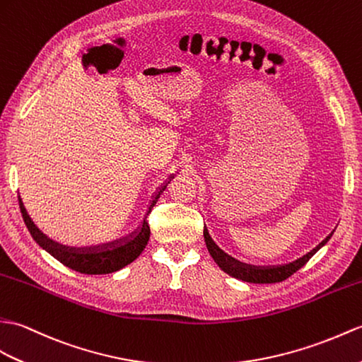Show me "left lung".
<instances>
[{
    "label": "left lung",
    "mask_w": 362,
    "mask_h": 362,
    "mask_svg": "<svg viewBox=\"0 0 362 362\" xmlns=\"http://www.w3.org/2000/svg\"><path fill=\"white\" fill-rule=\"evenodd\" d=\"M204 236H205V243H206V248L209 251V255L214 259V262L219 265L225 273H228L230 276L236 277V279L240 281H245V282H253V284H274V282H282L285 279H288V277L296 273L299 268L304 267L312 256L316 253V251L321 248L324 243L330 239V236L327 238L325 240H322L321 243L316 248H313L310 251L308 255H305L304 257H300L295 262L287 264V265H281V267H267V268H260V267H250L245 264H240L238 262L236 259H233L230 256H226L225 253L217 248L214 245V242L209 238L208 231H204Z\"/></svg>",
    "instance_id": "8db88e82"
}]
</instances>
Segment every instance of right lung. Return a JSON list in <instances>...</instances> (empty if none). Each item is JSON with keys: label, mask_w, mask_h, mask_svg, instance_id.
<instances>
[{"label": "right lung", "mask_w": 362, "mask_h": 362, "mask_svg": "<svg viewBox=\"0 0 362 362\" xmlns=\"http://www.w3.org/2000/svg\"><path fill=\"white\" fill-rule=\"evenodd\" d=\"M166 187H163L156 199L151 204V208L156 205L157 199L160 197L162 192L165 191ZM149 208V213H151ZM20 209L23 214L24 223H26L29 233L32 234L33 240H35L41 248H45L49 255H52L57 260L66 267H69L71 270L78 272L83 274H107V273H114L119 272L120 268L126 267L131 264L132 260H136L143 250H145L146 243L149 240V223L148 221L143 222V226L140 233L132 240L126 242L124 245L120 247H112L114 243H111V248H103V250H75V248H67L63 245H58V243L52 242L47 239L43 233H40L38 228L33 222L29 219V216L24 209L21 200H20Z\"/></svg>", "instance_id": "obj_1"}]
</instances>
